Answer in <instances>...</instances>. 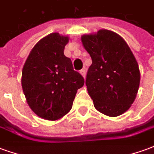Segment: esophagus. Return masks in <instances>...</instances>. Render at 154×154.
<instances>
[{
	"label": "esophagus",
	"instance_id": "obj_1",
	"mask_svg": "<svg viewBox=\"0 0 154 154\" xmlns=\"http://www.w3.org/2000/svg\"><path fill=\"white\" fill-rule=\"evenodd\" d=\"M80 73L82 74V76L83 77H86V70H85V69H82V70L80 71Z\"/></svg>",
	"mask_w": 154,
	"mask_h": 154
}]
</instances>
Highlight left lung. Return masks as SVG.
Segmentation results:
<instances>
[{"instance_id": "8db88e82", "label": "left lung", "mask_w": 154, "mask_h": 154, "mask_svg": "<svg viewBox=\"0 0 154 154\" xmlns=\"http://www.w3.org/2000/svg\"><path fill=\"white\" fill-rule=\"evenodd\" d=\"M81 39L92 60L86 85L94 106L110 117L122 115L135 100L140 82L132 51L121 36L108 29L84 35Z\"/></svg>"}]
</instances>
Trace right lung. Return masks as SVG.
<instances>
[{"label": "right lung", "instance_id": "right-lung-1", "mask_svg": "<svg viewBox=\"0 0 154 154\" xmlns=\"http://www.w3.org/2000/svg\"><path fill=\"white\" fill-rule=\"evenodd\" d=\"M67 36L52 33L32 48L22 69L21 85L29 106L41 118L57 120L72 109L84 78L64 55Z\"/></svg>", "mask_w": 154, "mask_h": 154}]
</instances>
